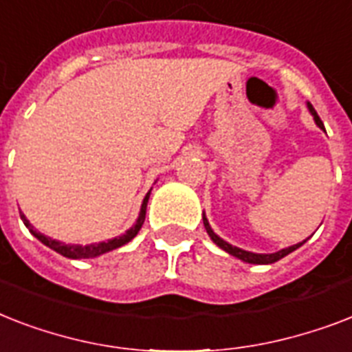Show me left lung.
<instances>
[{
	"instance_id": "left-lung-1",
	"label": "left lung",
	"mask_w": 352,
	"mask_h": 352,
	"mask_svg": "<svg viewBox=\"0 0 352 352\" xmlns=\"http://www.w3.org/2000/svg\"><path fill=\"white\" fill-rule=\"evenodd\" d=\"M307 107H309V111H311L312 118H314V122H316V126L320 127V129H323V131H325V127H323V122L320 120L318 113L314 111V107H312L311 104H307ZM203 223H204V228H206V232H208L210 239L214 241L215 245L219 246V248H223L225 252H228L230 256L237 257V259H241V261L250 263V265H270V263L279 261L281 257L289 256L290 252H294L296 248H300V246L307 241V239L301 241V243H298V245H292V246H289V248H283V250L274 252V254H256V252L243 250V248H239V246H234V245H230V243H226L223 237H219V235L212 230V226H210L208 219H206V215H204V214H203Z\"/></svg>"
}]
</instances>
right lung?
Segmentation results:
<instances>
[{"mask_svg":"<svg viewBox=\"0 0 352 352\" xmlns=\"http://www.w3.org/2000/svg\"><path fill=\"white\" fill-rule=\"evenodd\" d=\"M149 193H151V190H149V192L146 193V197H144L142 206H140V212H138V217H137V221H135V225H133L129 230H126V234L118 235V237H113V239L102 241V243H91V245L62 243V241H56V239H52V237H47V235H43L41 232L34 230V226L30 225L29 219L25 217L23 212H21L19 215H21V221H23V225L29 228L30 234L34 235L38 241H41V243H43L45 246H49L51 250L58 252V254H62L63 257H69V259H91V257H98V256H102V254H106V252H111V250H115V248H120V246L127 245V243H129V241H131L133 237L138 234V230H140L144 225V219H146V208H148Z\"/></svg>","mask_w":352,"mask_h":352,"instance_id":"1","label":"right lung"}]
</instances>
